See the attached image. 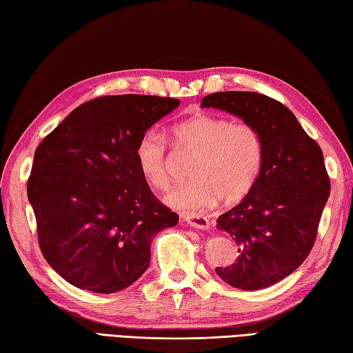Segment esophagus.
<instances>
[{
  "label": "esophagus",
  "instance_id": "1",
  "mask_svg": "<svg viewBox=\"0 0 353 353\" xmlns=\"http://www.w3.org/2000/svg\"><path fill=\"white\" fill-rule=\"evenodd\" d=\"M182 220L188 223L190 226L197 228V229H208L209 228V220L201 214H182Z\"/></svg>",
  "mask_w": 353,
  "mask_h": 353
}]
</instances>
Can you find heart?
<instances>
[{"label": "heart", "instance_id": "heart-1", "mask_svg": "<svg viewBox=\"0 0 353 353\" xmlns=\"http://www.w3.org/2000/svg\"><path fill=\"white\" fill-rule=\"evenodd\" d=\"M176 148L194 154L188 182L172 188L165 201L179 211H200L216 199L234 203L256 183L264 162V141L250 123L197 112L171 129ZM141 176L157 190L168 186L167 147L153 132L142 134L134 148Z\"/></svg>", "mask_w": 353, "mask_h": 353}]
</instances>
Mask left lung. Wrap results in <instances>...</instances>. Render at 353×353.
I'll list each match as a JSON object with an SVG mask.
<instances>
[{"label":"left lung","instance_id":"8db88e82","mask_svg":"<svg viewBox=\"0 0 353 353\" xmlns=\"http://www.w3.org/2000/svg\"><path fill=\"white\" fill-rule=\"evenodd\" d=\"M253 124L264 141V162L249 194L216 220L235 239L234 264L215 272L232 287H272L308 256L331 192L323 153L282 103L258 92H215L201 100Z\"/></svg>","mask_w":353,"mask_h":353}]
</instances>
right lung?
<instances>
[{"label":"right lung","mask_w":353,"mask_h":353,"mask_svg":"<svg viewBox=\"0 0 353 353\" xmlns=\"http://www.w3.org/2000/svg\"><path fill=\"white\" fill-rule=\"evenodd\" d=\"M181 101L154 95L100 97L74 109L34 152L27 183L41 252L66 282L121 291L150 265L157 232L179 215L141 176L134 148Z\"/></svg>","instance_id":"1"}]
</instances>
